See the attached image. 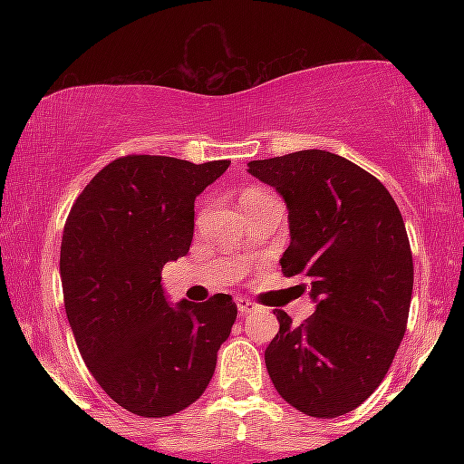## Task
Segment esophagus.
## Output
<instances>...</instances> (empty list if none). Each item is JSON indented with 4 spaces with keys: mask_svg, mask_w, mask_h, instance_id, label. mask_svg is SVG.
<instances>
[{
    "mask_svg": "<svg viewBox=\"0 0 464 464\" xmlns=\"http://www.w3.org/2000/svg\"><path fill=\"white\" fill-rule=\"evenodd\" d=\"M255 310H257V305H255V303H250L248 299H237L239 316H248V314L255 312Z\"/></svg>",
    "mask_w": 464,
    "mask_h": 464,
    "instance_id": "34e87169",
    "label": "esophagus"
}]
</instances>
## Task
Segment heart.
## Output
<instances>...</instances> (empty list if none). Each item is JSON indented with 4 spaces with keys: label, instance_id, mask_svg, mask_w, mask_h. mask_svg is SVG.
I'll return each instance as SVG.
<instances>
[{
    "label": "heart",
    "instance_id": "b5f03b06",
    "mask_svg": "<svg viewBox=\"0 0 464 464\" xmlns=\"http://www.w3.org/2000/svg\"><path fill=\"white\" fill-rule=\"evenodd\" d=\"M257 196H266V194H257V191H250V194L244 196V198H257Z\"/></svg>",
    "mask_w": 464,
    "mask_h": 464
}]
</instances>
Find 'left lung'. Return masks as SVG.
I'll use <instances>...</instances> for the list:
<instances>
[{"label": "left lung", "mask_w": 464, "mask_h": 464, "mask_svg": "<svg viewBox=\"0 0 464 464\" xmlns=\"http://www.w3.org/2000/svg\"><path fill=\"white\" fill-rule=\"evenodd\" d=\"M248 174L285 200L281 270L303 276L316 303L299 327L275 312L266 369L303 414H347L382 384L406 334L414 270L403 218L380 180L327 150L250 161Z\"/></svg>", "instance_id": "1"}]
</instances>
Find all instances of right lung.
Wrapping results in <instances>:
<instances>
[{"label":"right lung","instance_id":"obj_1","mask_svg":"<svg viewBox=\"0 0 464 464\" xmlns=\"http://www.w3.org/2000/svg\"><path fill=\"white\" fill-rule=\"evenodd\" d=\"M231 161L130 154L100 169L69 211L61 281L73 338L102 391L140 417H169L214 377L237 307L228 295L168 301L161 270L188 255L194 200Z\"/></svg>","mask_w":464,"mask_h":464}]
</instances>
